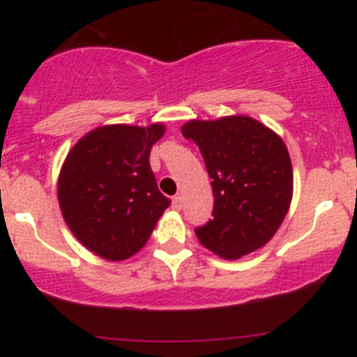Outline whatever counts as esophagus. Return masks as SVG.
Returning <instances> with one entry per match:
<instances>
[{
	"instance_id": "34e87169",
	"label": "esophagus",
	"mask_w": 357,
	"mask_h": 357,
	"mask_svg": "<svg viewBox=\"0 0 357 357\" xmlns=\"http://www.w3.org/2000/svg\"><path fill=\"white\" fill-rule=\"evenodd\" d=\"M181 208H183V204H181V196H179V195L173 196V210H174V211H181Z\"/></svg>"
}]
</instances>
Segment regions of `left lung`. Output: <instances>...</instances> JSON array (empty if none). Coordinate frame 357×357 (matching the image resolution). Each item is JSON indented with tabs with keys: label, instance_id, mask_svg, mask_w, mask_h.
Wrapping results in <instances>:
<instances>
[{
	"label": "left lung",
	"instance_id": "1",
	"mask_svg": "<svg viewBox=\"0 0 357 357\" xmlns=\"http://www.w3.org/2000/svg\"><path fill=\"white\" fill-rule=\"evenodd\" d=\"M183 136L199 147L213 188V220L195 228L216 255L236 260L275 235L292 202V162L272 129L247 116L190 121Z\"/></svg>",
	"mask_w": 357,
	"mask_h": 357
}]
</instances>
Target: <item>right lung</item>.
I'll list each match as a JSON object with an SVG mask.
<instances>
[{
  "label": "right lung",
  "instance_id": "right-lung-1",
  "mask_svg": "<svg viewBox=\"0 0 357 357\" xmlns=\"http://www.w3.org/2000/svg\"><path fill=\"white\" fill-rule=\"evenodd\" d=\"M166 127L114 124L72 147L59 176V204L77 240L105 260H126L146 245L171 204L158 190L151 147Z\"/></svg>",
  "mask_w": 357,
  "mask_h": 357
}]
</instances>
